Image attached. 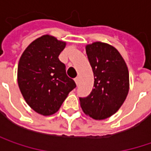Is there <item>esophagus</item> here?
Masks as SVG:
<instances>
[{
	"label": "esophagus",
	"mask_w": 151,
	"mask_h": 151,
	"mask_svg": "<svg viewBox=\"0 0 151 151\" xmlns=\"http://www.w3.org/2000/svg\"><path fill=\"white\" fill-rule=\"evenodd\" d=\"M74 81H75L76 84H78V83H79V78H78V77L75 78H74Z\"/></svg>",
	"instance_id": "1"
}]
</instances>
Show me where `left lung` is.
<instances>
[{
    "mask_svg": "<svg viewBox=\"0 0 151 151\" xmlns=\"http://www.w3.org/2000/svg\"><path fill=\"white\" fill-rule=\"evenodd\" d=\"M86 54L94 73V89L79 97L84 113L95 120L110 117L120 108L129 91V73L118 50L96 42L86 46Z\"/></svg>",
    "mask_w": 151,
    "mask_h": 151,
    "instance_id": "obj_1",
    "label": "left lung"
}]
</instances>
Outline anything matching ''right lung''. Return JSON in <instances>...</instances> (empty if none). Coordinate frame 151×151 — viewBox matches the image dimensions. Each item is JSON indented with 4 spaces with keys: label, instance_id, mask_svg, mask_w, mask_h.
<instances>
[{
    "label": "right lung",
    "instance_id": "add662e5",
    "mask_svg": "<svg viewBox=\"0 0 151 151\" xmlns=\"http://www.w3.org/2000/svg\"><path fill=\"white\" fill-rule=\"evenodd\" d=\"M66 42L45 35L24 51L18 66V84L25 102L42 115L56 113L76 87L59 60Z\"/></svg>",
    "mask_w": 151,
    "mask_h": 151
}]
</instances>
